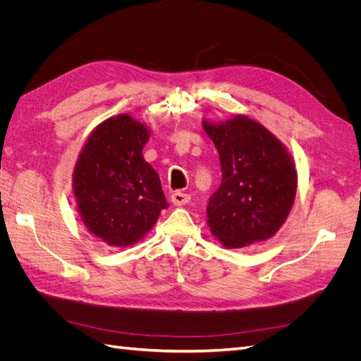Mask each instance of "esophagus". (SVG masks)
Listing matches in <instances>:
<instances>
[{
  "label": "esophagus",
  "instance_id": "1",
  "mask_svg": "<svg viewBox=\"0 0 361 361\" xmlns=\"http://www.w3.org/2000/svg\"><path fill=\"white\" fill-rule=\"evenodd\" d=\"M191 200V195L187 192H182V191H174L171 194V202L173 204L176 206H182V204H187Z\"/></svg>",
  "mask_w": 361,
  "mask_h": 361
}]
</instances>
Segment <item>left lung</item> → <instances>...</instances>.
<instances>
[{"label": "left lung", "instance_id": "8db88e82", "mask_svg": "<svg viewBox=\"0 0 361 361\" xmlns=\"http://www.w3.org/2000/svg\"><path fill=\"white\" fill-rule=\"evenodd\" d=\"M220 155L221 185L206 207L207 224L227 248L267 241L285 223L297 192L292 157L269 130L245 116L203 122Z\"/></svg>", "mask_w": 361, "mask_h": 361}]
</instances>
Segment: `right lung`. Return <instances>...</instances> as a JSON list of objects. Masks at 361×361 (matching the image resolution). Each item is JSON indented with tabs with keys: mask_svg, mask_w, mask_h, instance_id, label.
Listing matches in <instances>:
<instances>
[{
	"mask_svg": "<svg viewBox=\"0 0 361 361\" xmlns=\"http://www.w3.org/2000/svg\"><path fill=\"white\" fill-rule=\"evenodd\" d=\"M146 125L128 114L90 134L73 170V192L89 232L111 247L143 239L167 209L158 173L143 158Z\"/></svg>",
	"mask_w": 361,
	"mask_h": 361,
	"instance_id": "right-lung-1",
	"label": "right lung"
}]
</instances>
